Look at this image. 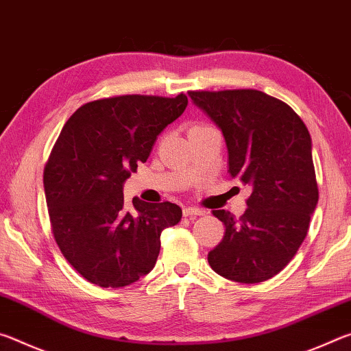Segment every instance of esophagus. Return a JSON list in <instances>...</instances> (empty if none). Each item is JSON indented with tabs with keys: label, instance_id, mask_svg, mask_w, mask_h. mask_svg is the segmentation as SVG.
I'll return each mask as SVG.
<instances>
[{
	"label": "esophagus",
	"instance_id": "obj_1",
	"mask_svg": "<svg viewBox=\"0 0 351 351\" xmlns=\"http://www.w3.org/2000/svg\"><path fill=\"white\" fill-rule=\"evenodd\" d=\"M182 215L184 217H201V215H204V210L198 209V207H184Z\"/></svg>",
	"mask_w": 351,
	"mask_h": 351
}]
</instances>
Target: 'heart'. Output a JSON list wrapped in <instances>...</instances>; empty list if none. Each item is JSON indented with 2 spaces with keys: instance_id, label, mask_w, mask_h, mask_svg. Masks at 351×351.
Masks as SVG:
<instances>
[{
  "instance_id": "obj_1",
  "label": "heart",
  "mask_w": 351,
  "mask_h": 351,
  "mask_svg": "<svg viewBox=\"0 0 351 351\" xmlns=\"http://www.w3.org/2000/svg\"><path fill=\"white\" fill-rule=\"evenodd\" d=\"M206 128H210V127L206 125V123H193V125L190 127L189 133H190V132H199V130H206Z\"/></svg>"
}]
</instances>
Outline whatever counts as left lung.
<instances>
[{"label": "left lung", "instance_id": "1", "mask_svg": "<svg viewBox=\"0 0 351 351\" xmlns=\"http://www.w3.org/2000/svg\"><path fill=\"white\" fill-rule=\"evenodd\" d=\"M189 96L221 130L230 176L252 190L240 218L213 210L226 232L207 255L210 268L239 283L268 280L299 251L316 209L311 136L289 105L257 90Z\"/></svg>", "mask_w": 351, "mask_h": 351}]
</instances>
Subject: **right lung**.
Segmentation results:
<instances>
[{"instance_id": "add662e5", "label": "right lung", "mask_w": 351, "mask_h": 351, "mask_svg": "<svg viewBox=\"0 0 351 351\" xmlns=\"http://www.w3.org/2000/svg\"><path fill=\"white\" fill-rule=\"evenodd\" d=\"M187 104L182 93L128 94L82 105L64 123L45 167V195L57 245L88 282L121 288L147 276L161 232L181 221V207L169 201L133 198L130 209L123 182Z\"/></svg>"}]
</instances>
